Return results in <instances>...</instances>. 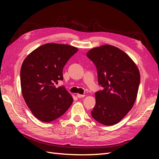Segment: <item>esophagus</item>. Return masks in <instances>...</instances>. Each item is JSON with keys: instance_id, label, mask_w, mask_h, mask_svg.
<instances>
[{"instance_id": "1", "label": "esophagus", "mask_w": 159, "mask_h": 159, "mask_svg": "<svg viewBox=\"0 0 159 159\" xmlns=\"http://www.w3.org/2000/svg\"><path fill=\"white\" fill-rule=\"evenodd\" d=\"M76 96H77L78 98H81L85 97V95H84V94H79V93H77Z\"/></svg>"}]
</instances>
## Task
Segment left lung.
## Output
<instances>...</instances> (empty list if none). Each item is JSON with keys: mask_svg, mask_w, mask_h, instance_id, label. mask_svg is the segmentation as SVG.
Listing matches in <instances>:
<instances>
[{"mask_svg": "<svg viewBox=\"0 0 159 159\" xmlns=\"http://www.w3.org/2000/svg\"><path fill=\"white\" fill-rule=\"evenodd\" d=\"M87 57L96 66L98 83L103 87L95 93L92 117L106 126L116 124L135 102L140 83L139 69L126 53L109 44L91 49Z\"/></svg>", "mask_w": 159, "mask_h": 159, "instance_id": "1", "label": "left lung"}]
</instances>
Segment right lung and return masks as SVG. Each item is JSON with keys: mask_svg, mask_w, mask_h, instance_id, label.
Returning a JSON list of instances; mask_svg holds the SVG:
<instances>
[{"mask_svg": "<svg viewBox=\"0 0 159 159\" xmlns=\"http://www.w3.org/2000/svg\"><path fill=\"white\" fill-rule=\"evenodd\" d=\"M78 51L76 47L48 43L33 50L24 60L20 70L22 93L36 118L50 122L65 113L73 102L64 87H56L63 80V68Z\"/></svg>", "mask_w": 159, "mask_h": 159, "instance_id": "right-lung-1", "label": "right lung"}]
</instances>
